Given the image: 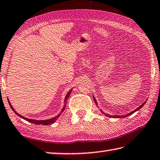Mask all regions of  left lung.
Masks as SVG:
<instances>
[{"instance_id": "8db88e82", "label": "left lung", "mask_w": 160, "mask_h": 160, "mask_svg": "<svg viewBox=\"0 0 160 160\" xmlns=\"http://www.w3.org/2000/svg\"><path fill=\"white\" fill-rule=\"evenodd\" d=\"M92 96H93V99H94V101H95V104H96V105H97V107H98V102H97V100H96V99H95V96H94V95H92ZM146 101H147V100H146L145 102H144L142 104L140 105V106L138 107V108H137L136 109H135V110L131 111V112H129V113H128V114H125V115H108V114L105 113L103 111H101V112H102V113H104L105 115L107 116L108 117H111V118H126V117H128V116H130V115H132V113H134V112H136V111H137L138 110H139L140 108H142V107L143 106V105L146 104ZM98 108H99V107H98Z\"/></svg>"}]
</instances>
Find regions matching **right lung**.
Instances as JSON below:
<instances>
[{
  "label": "right lung",
  "instance_id": "1",
  "mask_svg": "<svg viewBox=\"0 0 160 160\" xmlns=\"http://www.w3.org/2000/svg\"><path fill=\"white\" fill-rule=\"evenodd\" d=\"M73 88H72L71 90H70V91H69L67 95H65V100H64V105H63V107L62 108V110L61 111V113H58V115H57L56 116L53 117V118H49V119H47V120H35V119H31V118H28L26 117H24L23 116L21 115V114H19V113L17 112V111H15L14 108H13L12 105L11 104L10 100H9V99H8V103H9V105H10V107H11L12 109V111H14V112L17 114V115L18 116H19L20 118H22L26 120V121L28 122H30L31 123H33V124H35V125H49L50 124H52V123L55 122L56 121V120L58 118V117L61 115V113L64 111L65 108V107H66V104H67V102H68V99L69 98V97H70V93L72 92V90Z\"/></svg>",
  "mask_w": 160,
  "mask_h": 160
}]
</instances>
